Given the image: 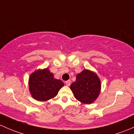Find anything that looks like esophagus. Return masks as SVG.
<instances>
[{"mask_svg": "<svg viewBox=\"0 0 134 134\" xmlns=\"http://www.w3.org/2000/svg\"><path fill=\"white\" fill-rule=\"evenodd\" d=\"M66 86H69L70 85V84H71V81L70 80H68V81H66Z\"/></svg>", "mask_w": 134, "mask_h": 134, "instance_id": "obj_1", "label": "esophagus"}]
</instances>
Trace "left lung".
Masks as SVG:
<instances>
[{
  "instance_id": "1",
  "label": "left lung",
  "mask_w": 134,
  "mask_h": 134,
  "mask_svg": "<svg viewBox=\"0 0 134 134\" xmlns=\"http://www.w3.org/2000/svg\"><path fill=\"white\" fill-rule=\"evenodd\" d=\"M101 83L96 73L89 70H84L77 74L76 81L70 86L74 96L84 104L93 103L99 97Z\"/></svg>"
}]
</instances>
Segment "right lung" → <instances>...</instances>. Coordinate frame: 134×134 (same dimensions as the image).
Segmentation results:
<instances>
[{"mask_svg": "<svg viewBox=\"0 0 134 134\" xmlns=\"http://www.w3.org/2000/svg\"><path fill=\"white\" fill-rule=\"evenodd\" d=\"M64 83L53 77L49 69L37 70L30 75L29 90L33 98L38 101H46L55 97Z\"/></svg>", "mask_w": 134, "mask_h": 134, "instance_id": "right-lung-1", "label": "right lung"}]
</instances>
